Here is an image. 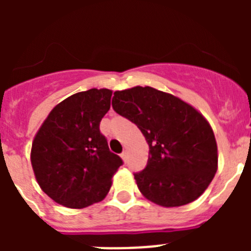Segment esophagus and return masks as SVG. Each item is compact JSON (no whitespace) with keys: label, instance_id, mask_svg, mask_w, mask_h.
Here are the masks:
<instances>
[{"label":"esophagus","instance_id":"obj_1","mask_svg":"<svg viewBox=\"0 0 251 251\" xmlns=\"http://www.w3.org/2000/svg\"><path fill=\"white\" fill-rule=\"evenodd\" d=\"M121 157H122V159H123L124 163H127V161H128V152H127V151H124V152L121 154Z\"/></svg>","mask_w":251,"mask_h":251}]
</instances>
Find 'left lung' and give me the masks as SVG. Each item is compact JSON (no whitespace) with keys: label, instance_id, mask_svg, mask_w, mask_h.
Wrapping results in <instances>:
<instances>
[{"label":"left lung","instance_id":"1","mask_svg":"<svg viewBox=\"0 0 251 251\" xmlns=\"http://www.w3.org/2000/svg\"><path fill=\"white\" fill-rule=\"evenodd\" d=\"M113 109L136 124L150 147L134 174L139 191L163 207L197 200L217 171V145L207 119L191 104L151 86L117 90Z\"/></svg>","mask_w":251,"mask_h":251}]
</instances>
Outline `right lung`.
I'll return each instance as SVG.
<instances>
[{
    "mask_svg": "<svg viewBox=\"0 0 251 251\" xmlns=\"http://www.w3.org/2000/svg\"><path fill=\"white\" fill-rule=\"evenodd\" d=\"M110 89H89L60 101L39 128L31 165L44 192L56 203L84 208L105 199L121 157L99 130L110 108Z\"/></svg>",
    "mask_w": 251,
    "mask_h": 251,
    "instance_id": "right-lung-1",
    "label": "right lung"
}]
</instances>
